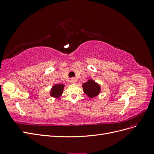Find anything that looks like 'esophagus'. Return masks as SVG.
Segmentation results:
<instances>
[{"label":"esophagus","mask_w":154,"mask_h":154,"mask_svg":"<svg viewBox=\"0 0 154 154\" xmlns=\"http://www.w3.org/2000/svg\"><path fill=\"white\" fill-rule=\"evenodd\" d=\"M70 82H71V83H74L76 82V80L75 78H71V80H70Z\"/></svg>","instance_id":"obj_1"}]
</instances>
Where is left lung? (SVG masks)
Masks as SVG:
<instances>
[{"label": "left lung", "instance_id": "1", "mask_svg": "<svg viewBox=\"0 0 154 154\" xmlns=\"http://www.w3.org/2000/svg\"><path fill=\"white\" fill-rule=\"evenodd\" d=\"M83 92L91 98H93L99 94L101 91L100 85L94 80H88L82 85Z\"/></svg>", "mask_w": 154, "mask_h": 154}]
</instances>
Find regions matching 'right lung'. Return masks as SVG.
<instances>
[{
  "instance_id": "obj_1",
  "label": "right lung",
  "mask_w": 154,
  "mask_h": 154,
  "mask_svg": "<svg viewBox=\"0 0 154 154\" xmlns=\"http://www.w3.org/2000/svg\"><path fill=\"white\" fill-rule=\"evenodd\" d=\"M63 84H55L54 85L51 89L50 95L55 97V98H58L62 94L64 88Z\"/></svg>"
}]
</instances>
